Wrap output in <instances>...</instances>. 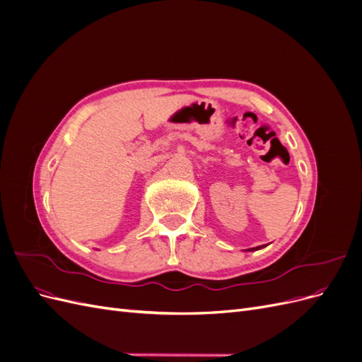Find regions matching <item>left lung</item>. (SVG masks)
<instances>
[{
  "label": "left lung",
  "instance_id": "1",
  "mask_svg": "<svg viewBox=\"0 0 362 362\" xmlns=\"http://www.w3.org/2000/svg\"><path fill=\"white\" fill-rule=\"evenodd\" d=\"M266 245H262V246H258V247H250L249 250H257V249H261V247H264Z\"/></svg>",
  "mask_w": 362,
  "mask_h": 362
}]
</instances>
